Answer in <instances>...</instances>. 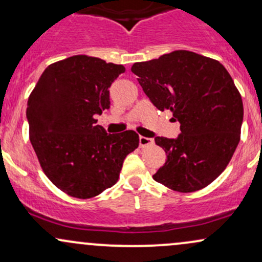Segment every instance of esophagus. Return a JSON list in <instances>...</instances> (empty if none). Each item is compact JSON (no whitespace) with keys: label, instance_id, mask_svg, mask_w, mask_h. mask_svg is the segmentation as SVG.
Here are the masks:
<instances>
[{"label":"esophagus","instance_id":"34e87169","mask_svg":"<svg viewBox=\"0 0 262 262\" xmlns=\"http://www.w3.org/2000/svg\"><path fill=\"white\" fill-rule=\"evenodd\" d=\"M154 143V140L150 139V138H145V137H139V145L140 148H145V146L151 145Z\"/></svg>","mask_w":262,"mask_h":262}]
</instances>
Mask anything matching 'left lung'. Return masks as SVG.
<instances>
[{
  "mask_svg": "<svg viewBox=\"0 0 262 262\" xmlns=\"http://www.w3.org/2000/svg\"><path fill=\"white\" fill-rule=\"evenodd\" d=\"M132 73L160 111L180 122L177 139L156 137L167 155L152 176L177 192H194L214 181L240 141L244 108L240 92L218 60L188 50L135 62Z\"/></svg>",
  "mask_w": 262,
  "mask_h": 262,
  "instance_id": "8db88e82",
  "label": "left lung"
}]
</instances>
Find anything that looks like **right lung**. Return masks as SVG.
Returning <instances> with one entry per match:
<instances>
[{
  "label": "right lung",
  "instance_id": "1",
  "mask_svg": "<svg viewBox=\"0 0 262 262\" xmlns=\"http://www.w3.org/2000/svg\"><path fill=\"white\" fill-rule=\"evenodd\" d=\"M124 66L89 55L50 64L27 103L29 139L48 179L71 197L92 198L118 181L139 145L134 130L106 133L95 117L110 108V87Z\"/></svg>",
  "mask_w": 262,
  "mask_h": 262
}]
</instances>
